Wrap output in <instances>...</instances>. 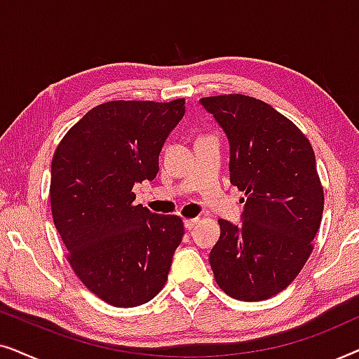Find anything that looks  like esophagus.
Masks as SVG:
<instances>
[{
	"label": "esophagus",
	"instance_id": "34e87169",
	"mask_svg": "<svg viewBox=\"0 0 359 359\" xmlns=\"http://www.w3.org/2000/svg\"><path fill=\"white\" fill-rule=\"evenodd\" d=\"M198 224H199V219H198V217H196V219H184V227H186V230L194 229Z\"/></svg>",
	"mask_w": 359,
	"mask_h": 359
}]
</instances>
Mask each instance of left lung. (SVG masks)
Segmentation results:
<instances>
[{
  "label": "left lung",
  "mask_w": 359,
  "mask_h": 359,
  "mask_svg": "<svg viewBox=\"0 0 359 359\" xmlns=\"http://www.w3.org/2000/svg\"><path fill=\"white\" fill-rule=\"evenodd\" d=\"M230 144V183L247 199L242 225L220 219L209 263L219 287L238 301H264L291 284L311 257L323 188L306 135L257 97L199 100Z\"/></svg>",
  "instance_id": "left-lung-1"
}]
</instances>
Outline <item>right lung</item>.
<instances>
[{"instance_id": "right-lung-1", "label": "right lung", "mask_w": 359, "mask_h": 359, "mask_svg": "<svg viewBox=\"0 0 359 359\" xmlns=\"http://www.w3.org/2000/svg\"><path fill=\"white\" fill-rule=\"evenodd\" d=\"M184 116V100L109 101L67 132L52 160L53 224L73 271L114 307H135L165 286L184 235L178 215L134 204L135 183L158 173L166 137Z\"/></svg>"}]
</instances>
